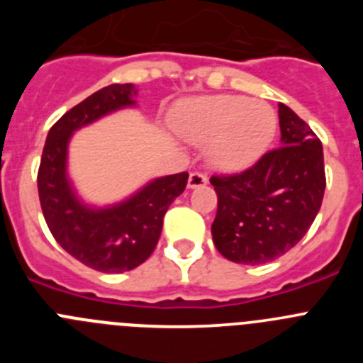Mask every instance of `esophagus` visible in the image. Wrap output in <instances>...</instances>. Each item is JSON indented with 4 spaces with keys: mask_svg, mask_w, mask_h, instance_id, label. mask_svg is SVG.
Listing matches in <instances>:
<instances>
[{
    "mask_svg": "<svg viewBox=\"0 0 363 363\" xmlns=\"http://www.w3.org/2000/svg\"><path fill=\"white\" fill-rule=\"evenodd\" d=\"M207 182H209V178H207V174H205V172L194 171V172H191V176H189V187L191 189L203 187Z\"/></svg>",
    "mask_w": 363,
    "mask_h": 363,
    "instance_id": "obj_1",
    "label": "esophagus"
}]
</instances>
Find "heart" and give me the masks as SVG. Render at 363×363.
<instances>
[{
  "instance_id": "b5f03b06",
  "label": "heart",
  "mask_w": 363,
  "mask_h": 363,
  "mask_svg": "<svg viewBox=\"0 0 363 363\" xmlns=\"http://www.w3.org/2000/svg\"><path fill=\"white\" fill-rule=\"evenodd\" d=\"M176 129L192 143H211V162L225 171L251 165L277 134V114L242 96H209L185 105Z\"/></svg>"
}]
</instances>
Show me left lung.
Returning <instances> with one entry per match:
<instances>
[{"instance_id":"8db88e82","label":"left lung","mask_w":363,"mask_h":363,"mask_svg":"<svg viewBox=\"0 0 363 363\" xmlns=\"http://www.w3.org/2000/svg\"><path fill=\"white\" fill-rule=\"evenodd\" d=\"M281 145L240 172L211 176L218 211L211 233L221 256L262 265L300 242L322 207L323 149L309 125L278 104Z\"/></svg>"}]
</instances>
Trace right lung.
Returning a JSON list of instances; mask_svg holds the SVG:
<instances>
[{"label":"right lung","instance_id":"right-lung-1","mask_svg":"<svg viewBox=\"0 0 363 363\" xmlns=\"http://www.w3.org/2000/svg\"><path fill=\"white\" fill-rule=\"evenodd\" d=\"M130 83L105 86L67 111L50 127L40 171L38 194L54 240L72 258L99 272H125L142 265L160 240L169 205L187 187V172L154 179L136 196L111 209H86L76 200L65 176L70 134L107 112L133 105Z\"/></svg>","mask_w":363,"mask_h":363}]
</instances>
